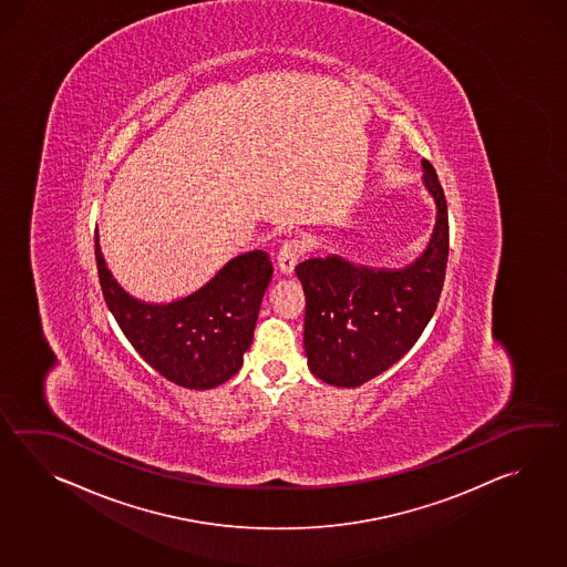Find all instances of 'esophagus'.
<instances>
[{"label":"esophagus","instance_id":"34e87169","mask_svg":"<svg viewBox=\"0 0 567 567\" xmlns=\"http://www.w3.org/2000/svg\"><path fill=\"white\" fill-rule=\"evenodd\" d=\"M301 254L302 246L297 239L285 241L282 248H280V252H278V272L285 275V277H290L292 270H295V266L299 262V258H301Z\"/></svg>","mask_w":567,"mask_h":567}]
</instances>
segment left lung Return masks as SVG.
<instances>
[{
    "instance_id": "8db88e82",
    "label": "left lung",
    "mask_w": 567,
    "mask_h": 567,
    "mask_svg": "<svg viewBox=\"0 0 567 567\" xmlns=\"http://www.w3.org/2000/svg\"><path fill=\"white\" fill-rule=\"evenodd\" d=\"M423 185L437 215L427 248L403 268L355 265L338 254L297 266L305 290V352L315 377L355 389L409 352L437 309L450 252L447 203L429 161Z\"/></svg>"
}]
</instances>
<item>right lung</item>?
<instances>
[{
  "mask_svg": "<svg viewBox=\"0 0 567 567\" xmlns=\"http://www.w3.org/2000/svg\"><path fill=\"white\" fill-rule=\"evenodd\" d=\"M95 260L103 299L127 341L166 380L193 391L224 384L244 364L272 262L262 250L239 254L202 289L171 302L134 299L122 289L101 254Z\"/></svg>",
  "mask_w": 567,
  "mask_h": 567,
  "instance_id": "right-lung-1",
  "label": "right lung"
}]
</instances>
